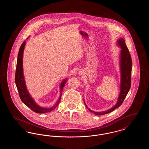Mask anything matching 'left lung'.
<instances>
[{
    "label": "left lung",
    "instance_id": "1",
    "mask_svg": "<svg viewBox=\"0 0 149 149\" xmlns=\"http://www.w3.org/2000/svg\"><path fill=\"white\" fill-rule=\"evenodd\" d=\"M118 44L121 47L120 51V71H121V84L120 92L118 97V100L115 106L112 108L103 112H95L85 106L86 108L92 112H94L96 115H103L112 112L117 108L120 106L125 99L128 93L130 91L131 83V72H132V59L130 54V51L126 45L125 41L123 38L119 39Z\"/></svg>",
    "mask_w": 149,
    "mask_h": 149
}]
</instances>
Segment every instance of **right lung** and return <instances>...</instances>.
Returning <instances> with one entry per match:
<instances>
[{
	"instance_id": "right-lung-1",
	"label": "right lung",
	"mask_w": 149,
	"mask_h": 149,
	"mask_svg": "<svg viewBox=\"0 0 149 149\" xmlns=\"http://www.w3.org/2000/svg\"><path fill=\"white\" fill-rule=\"evenodd\" d=\"M25 44H26V42L24 41L19 48L18 55V58H17V61L15 74V84L17 86L18 91L19 93V97L21 99L22 102L25 105L29 107L30 109H31V110H32L36 113H45L50 112L53 109H54L56 108V107L58 104L61 99L62 94L61 93L60 98L58 100V102H57L56 106L53 107L48 108H42L41 107L38 106L35 102L33 99L31 98V97L29 94L28 91L27 90L24 79V77H23V66H22L23 53V50H24ZM65 82H66V80H64V81H63L62 83L61 84V87H60L61 92L63 89Z\"/></svg>"
}]
</instances>
